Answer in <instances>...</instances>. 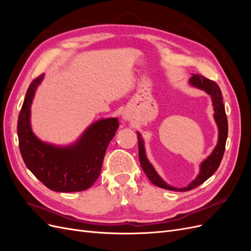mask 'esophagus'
<instances>
[{
  "mask_svg": "<svg viewBox=\"0 0 251 251\" xmlns=\"http://www.w3.org/2000/svg\"><path fill=\"white\" fill-rule=\"evenodd\" d=\"M123 116H124V119H126V120H128V119H130V116H128V115H127V114H126V113H125V114H124V115H123Z\"/></svg>",
  "mask_w": 251,
  "mask_h": 251,
  "instance_id": "esophagus-1",
  "label": "esophagus"
}]
</instances>
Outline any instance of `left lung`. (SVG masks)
Listing matches in <instances>:
<instances>
[{
  "instance_id": "8db88e82",
  "label": "left lung",
  "mask_w": 251,
  "mask_h": 251,
  "mask_svg": "<svg viewBox=\"0 0 251 251\" xmlns=\"http://www.w3.org/2000/svg\"><path fill=\"white\" fill-rule=\"evenodd\" d=\"M189 83L193 85L194 87L204 90L205 92L211 96L212 105H214V111H215L214 116H215L216 123L219 127V139H218L217 147L215 148L211 155L207 159H205V160L202 162L200 174L198 175V177H197L192 182L191 184H189L187 187H183V188H176V187H173V186H170L169 184H166L165 182L158 176V174L155 172L154 168L151 166V164L147 159L146 151H144L143 140L141 138V135L139 133H137L139 161H140V165H141L143 172L146 173L147 177L150 179V181L154 185L164 188V189H168V191H173V192L191 191V189H194L195 187L202 184L203 182L206 181L209 177H211L212 175L215 174V172L218 170L219 165H220V163H221V160L223 158L224 151H225L227 134H228L227 116L225 113V107L223 103L222 93H221V90H220L219 86L214 80H210L206 77H204L203 75H200V74H193V76L191 77V79H189Z\"/></svg>"
}]
</instances>
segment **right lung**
Listing matches in <instances>:
<instances>
[{
    "label": "right lung",
    "mask_w": 251,
    "mask_h": 251,
    "mask_svg": "<svg viewBox=\"0 0 251 251\" xmlns=\"http://www.w3.org/2000/svg\"><path fill=\"white\" fill-rule=\"evenodd\" d=\"M41 74L30 83L18 119L19 147L27 168L51 191H86L100 175L105 151L118 128L117 118L101 119L90 126L71 147L57 148L35 137L30 126V107Z\"/></svg>",
    "instance_id": "1"
}]
</instances>
